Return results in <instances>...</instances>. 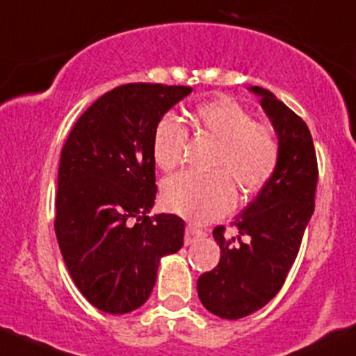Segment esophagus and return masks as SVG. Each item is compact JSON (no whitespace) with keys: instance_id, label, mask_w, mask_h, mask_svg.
Returning <instances> with one entry per match:
<instances>
[{"instance_id":"34e87169","label":"esophagus","mask_w":356,"mask_h":356,"mask_svg":"<svg viewBox=\"0 0 356 356\" xmlns=\"http://www.w3.org/2000/svg\"><path fill=\"white\" fill-rule=\"evenodd\" d=\"M204 236H206V233L202 232V229H199V228H196V226L189 225V226H187V228H186L184 243H186V245H191V243H194V241L201 240V238H204Z\"/></svg>"}]
</instances>
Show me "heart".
<instances>
[{
  "mask_svg": "<svg viewBox=\"0 0 356 356\" xmlns=\"http://www.w3.org/2000/svg\"><path fill=\"white\" fill-rule=\"evenodd\" d=\"M194 123L218 140L211 174L186 170L167 179L162 197L167 209L197 222L221 218L236 202V184L245 194L257 193L272 179L280 157L275 130L253 121L252 113L235 99L221 97L199 104ZM189 131L174 115L160 118L152 138V154L162 170L182 162Z\"/></svg>",
  "mask_w": 356,
  "mask_h": 356,
  "instance_id": "obj_1",
  "label": "heart"
}]
</instances>
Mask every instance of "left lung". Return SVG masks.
<instances>
[{
	"mask_svg": "<svg viewBox=\"0 0 356 356\" xmlns=\"http://www.w3.org/2000/svg\"><path fill=\"white\" fill-rule=\"evenodd\" d=\"M279 136L280 157L272 179L232 222L236 238L216 226L220 264L197 279L202 306L225 319H240L275 298L287 279L314 213L318 160L307 124L267 89L253 86ZM245 241L243 242V240Z\"/></svg>",
	"mask_w": 356,
	"mask_h": 356,
	"instance_id": "obj_1",
	"label": "left lung"
}]
</instances>
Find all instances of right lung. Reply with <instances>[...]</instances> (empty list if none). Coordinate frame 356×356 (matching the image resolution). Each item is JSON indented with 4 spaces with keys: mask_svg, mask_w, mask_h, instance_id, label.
Listing matches in <instances>:
<instances>
[{
    "mask_svg": "<svg viewBox=\"0 0 356 356\" xmlns=\"http://www.w3.org/2000/svg\"><path fill=\"white\" fill-rule=\"evenodd\" d=\"M187 86L111 89L76 121L62 147L56 235L74 284L92 306L127 314L150 298L160 259L184 245V220L148 216L157 194L152 138Z\"/></svg>",
    "mask_w": 356,
    "mask_h": 356,
    "instance_id": "obj_1",
    "label": "right lung"
}]
</instances>
